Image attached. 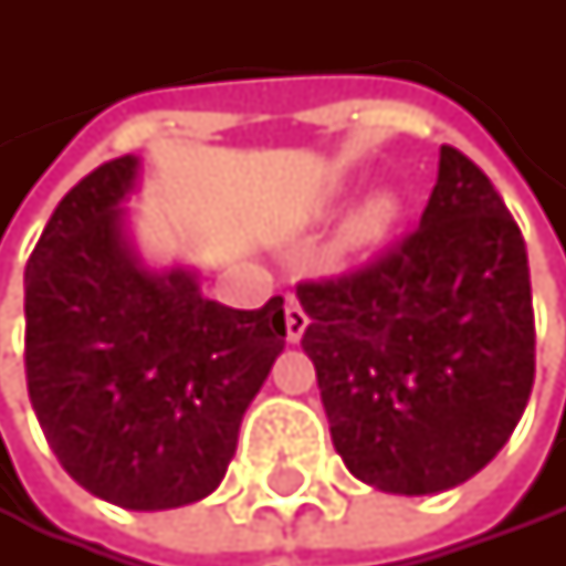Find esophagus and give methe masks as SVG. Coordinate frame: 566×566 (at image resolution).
Listing matches in <instances>:
<instances>
[{
  "mask_svg": "<svg viewBox=\"0 0 566 566\" xmlns=\"http://www.w3.org/2000/svg\"><path fill=\"white\" fill-rule=\"evenodd\" d=\"M305 329H308L305 308L295 298H289V305H285V333H289V343H298L305 336Z\"/></svg>",
  "mask_w": 566,
  "mask_h": 566,
  "instance_id": "1",
  "label": "esophagus"
}]
</instances>
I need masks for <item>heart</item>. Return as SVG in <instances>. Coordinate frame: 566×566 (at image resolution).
Segmentation results:
<instances>
[{"instance_id":"b5f03b06","label":"heart","mask_w":566,"mask_h":566,"mask_svg":"<svg viewBox=\"0 0 566 566\" xmlns=\"http://www.w3.org/2000/svg\"><path fill=\"white\" fill-rule=\"evenodd\" d=\"M394 220H397V200L390 197V192H377V197H369L359 207V213L349 223V233L359 244H374L394 227Z\"/></svg>"}]
</instances>
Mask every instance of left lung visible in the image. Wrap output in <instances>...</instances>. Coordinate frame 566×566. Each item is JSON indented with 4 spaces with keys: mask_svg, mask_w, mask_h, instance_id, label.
<instances>
[{
    "mask_svg": "<svg viewBox=\"0 0 566 566\" xmlns=\"http://www.w3.org/2000/svg\"><path fill=\"white\" fill-rule=\"evenodd\" d=\"M298 302L333 444L359 482L444 492L510 441L536 374L526 244L459 148L441 145L415 233L356 274L302 281Z\"/></svg>",
    "mask_w": 566,
    "mask_h": 566,
    "instance_id": "left-lung-1",
    "label": "left lung"
}]
</instances>
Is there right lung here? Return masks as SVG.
Segmentation results:
<instances>
[{
    "label": "right lung",
    "instance_id": "add662e5",
    "mask_svg": "<svg viewBox=\"0 0 566 566\" xmlns=\"http://www.w3.org/2000/svg\"><path fill=\"white\" fill-rule=\"evenodd\" d=\"M138 159L84 176L27 264V387L67 475L122 510L207 499L285 349V298L227 308L186 268L148 271L122 203Z\"/></svg>",
    "mask_w": 566,
    "mask_h": 566
}]
</instances>
